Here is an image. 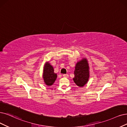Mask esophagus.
<instances>
[{
    "label": "esophagus",
    "instance_id": "obj_1",
    "mask_svg": "<svg viewBox=\"0 0 127 127\" xmlns=\"http://www.w3.org/2000/svg\"><path fill=\"white\" fill-rule=\"evenodd\" d=\"M63 76L64 77H68V75L67 74H64L63 75Z\"/></svg>",
    "mask_w": 127,
    "mask_h": 127
}]
</instances>
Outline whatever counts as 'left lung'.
I'll return each mask as SVG.
<instances>
[{
  "label": "left lung",
  "instance_id": "1",
  "mask_svg": "<svg viewBox=\"0 0 127 127\" xmlns=\"http://www.w3.org/2000/svg\"><path fill=\"white\" fill-rule=\"evenodd\" d=\"M74 71V83L79 87H83L87 84L90 77V71L88 61L86 58H84L78 62Z\"/></svg>",
  "mask_w": 127,
  "mask_h": 127
}]
</instances>
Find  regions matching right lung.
<instances>
[{
	"instance_id": "obj_1",
	"label": "right lung",
	"mask_w": 127,
	"mask_h": 127,
	"mask_svg": "<svg viewBox=\"0 0 127 127\" xmlns=\"http://www.w3.org/2000/svg\"><path fill=\"white\" fill-rule=\"evenodd\" d=\"M56 78L57 74L54 72L53 66L49 62H46L44 65L43 73V78L45 84L49 86L52 85Z\"/></svg>"
}]
</instances>
